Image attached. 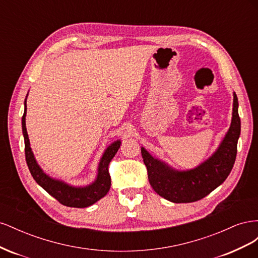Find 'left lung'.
<instances>
[{
  "mask_svg": "<svg viewBox=\"0 0 258 258\" xmlns=\"http://www.w3.org/2000/svg\"><path fill=\"white\" fill-rule=\"evenodd\" d=\"M232 106V118L227 134L213 155L196 168L186 171L175 170L166 162L154 158L141 147L148 181L159 196L174 204H188L205 198L227 178L236 160L241 131L239 103L235 92Z\"/></svg>",
  "mask_w": 258,
  "mask_h": 258,
  "instance_id": "obj_1",
  "label": "left lung"
}]
</instances>
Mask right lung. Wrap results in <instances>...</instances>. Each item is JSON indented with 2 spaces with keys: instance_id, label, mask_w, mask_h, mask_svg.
<instances>
[{
  "instance_id": "right-lung-1",
  "label": "right lung",
  "mask_w": 258,
  "mask_h": 258,
  "mask_svg": "<svg viewBox=\"0 0 258 258\" xmlns=\"http://www.w3.org/2000/svg\"><path fill=\"white\" fill-rule=\"evenodd\" d=\"M28 97V96H27ZM26 114H27V98L25 100V113L22 116V134L25 138V153L28 168L33 176L35 182L47 191L50 196L57 199L61 205L71 208H86L98 200L103 198L110 190L111 187V176L108 173V165L115 156V154L120 147V141L113 142L104 151V154L100 159L98 167V175L90 185L84 187L72 186L68 183L60 181V179L52 178L46 174L38 166L35 160L32 150L30 147V141L26 128Z\"/></svg>"
}]
</instances>
